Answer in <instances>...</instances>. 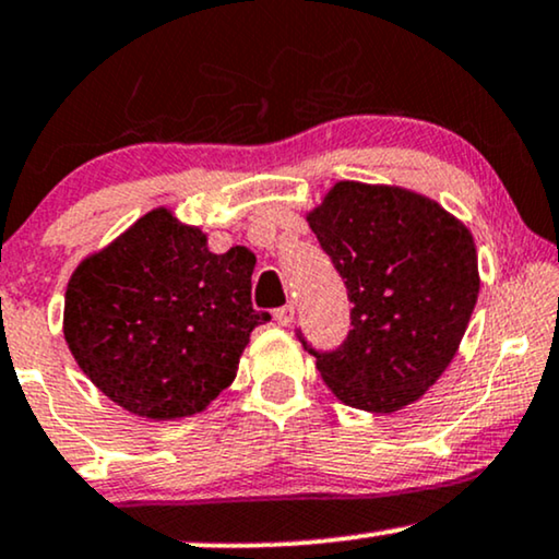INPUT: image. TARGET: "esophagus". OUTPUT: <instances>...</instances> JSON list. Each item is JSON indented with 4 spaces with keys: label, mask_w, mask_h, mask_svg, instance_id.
<instances>
[{
    "label": "esophagus",
    "mask_w": 559,
    "mask_h": 559,
    "mask_svg": "<svg viewBox=\"0 0 559 559\" xmlns=\"http://www.w3.org/2000/svg\"><path fill=\"white\" fill-rule=\"evenodd\" d=\"M275 322L281 324V328H288V324L294 322V307L292 304H286V307H281V309H275Z\"/></svg>",
    "instance_id": "34e87169"
}]
</instances>
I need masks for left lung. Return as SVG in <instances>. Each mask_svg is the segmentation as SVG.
Returning a JSON list of instances; mask_svg holds the SVG:
<instances>
[{
	"label": "left lung",
	"instance_id": "8db88e82",
	"mask_svg": "<svg viewBox=\"0 0 559 559\" xmlns=\"http://www.w3.org/2000/svg\"><path fill=\"white\" fill-rule=\"evenodd\" d=\"M307 222L353 301L348 341L317 353L345 405L397 413L420 400L456 356L479 294L472 231L433 198L341 180Z\"/></svg>",
	"mask_w": 559,
	"mask_h": 559
}]
</instances>
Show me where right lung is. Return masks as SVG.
<instances>
[{
    "mask_svg": "<svg viewBox=\"0 0 559 559\" xmlns=\"http://www.w3.org/2000/svg\"><path fill=\"white\" fill-rule=\"evenodd\" d=\"M255 255L209 250L201 227L159 206L74 267L63 337L92 384L139 418L180 420L235 381L250 332Z\"/></svg>",
    "mask_w": 559,
    "mask_h": 559,
    "instance_id": "add662e5",
    "label": "right lung"
}]
</instances>
